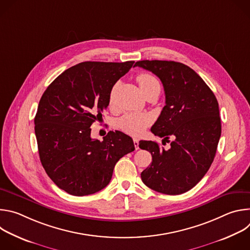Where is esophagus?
<instances>
[{
    "mask_svg": "<svg viewBox=\"0 0 250 250\" xmlns=\"http://www.w3.org/2000/svg\"><path fill=\"white\" fill-rule=\"evenodd\" d=\"M133 145H134V147H135V149L137 150L139 147H138V139L137 138H133Z\"/></svg>",
    "mask_w": 250,
    "mask_h": 250,
    "instance_id": "1",
    "label": "esophagus"
}]
</instances>
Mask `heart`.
Wrapping results in <instances>:
<instances>
[{
  "label": "heart",
  "instance_id": "heart-1",
  "mask_svg": "<svg viewBox=\"0 0 250 250\" xmlns=\"http://www.w3.org/2000/svg\"><path fill=\"white\" fill-rule=\"evenodd\" d=\"M137 83L144 92V94L147 93L152 89H160V84L158 80L151 74L148 73H141L136 77ZM116 87L113 88L111 95H110V103H113L114 100V93ZM151 118L146 114H139V113H130L125 115L120 120V126L123 130L129 134L137 135L145 131V129L150 125Z\"/></svg>",
  "mask_w": 250,
  "mask_h": 250
}]
</instances>
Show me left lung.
Masks as SVG:
<instances>
[{
    "label": "left lung",
    "mask_w": 250,
    "mask_h": 250,
    "mask_svg": "<svg viewBox=\"0 0 250 250\" xmlns=\"http://www.w3.org/2000/svg\"><path fill=\"white\" fill-rule=\"evenodd\" d=\"M134 66L155 74L164 87L166 104L151 132L163 140L175 138L167 150L155 141H139L138 146L152 155L151 164L141 172L142 182L162 194H183L201 181L215 158L222 133L219 103L205 81L183 63L141 60Z\"/></svg>",
    "instance_id": "1"
}]
</instances>
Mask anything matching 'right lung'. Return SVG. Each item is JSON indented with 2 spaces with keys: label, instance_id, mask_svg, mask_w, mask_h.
I'll return each mask as SVG.
<instances>
[{
  "label": "right lung",
  "instance_id": "1",
  "mask_svg": "<svg viewBox=\"0 0 250 250\" xmlns=\"http://www.w3.org/2000/svg\"><path fill=\"white\" fill-rule=\"evenodd\" d=\"M134 61H86L70 67L45 90L34 118L41 162L56 186L73 196L97 193L112 179L116 163L134 150L130 136L109 131L91 137L117 81Z\"/></svg>",
  "mask_w": 250,
  "mask_h": 250
}]
</instances>
